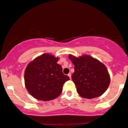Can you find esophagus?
Wrapping results in <instances>:
<instances>
[{
  "instance_id": "esophagus-1",
  "label": "esophagus",
  "mask_w": 128,
  "mask_h": 128,
  "mask_svg": "<svg viewBox=\"0 0 128 128\" xmlns=\"http://www.w3.org/2000/svg\"><path fill=\"white\" fill-rule=\"evenodd\" d=\"M68 76H69V78H70V79H71V76H72L71 73H69L68 74Z\"/></svg>"
}]
</instances>
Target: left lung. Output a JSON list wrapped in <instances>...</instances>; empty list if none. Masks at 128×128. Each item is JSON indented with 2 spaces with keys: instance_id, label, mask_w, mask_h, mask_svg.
<instances>
[{
  "instance_id": "1",
  "label": "left lung",
  "mask_w": 128,
  "mask_h": 128,
  "mask_svg": "<svg viewBox=\"0 0 128 128\" xmlns=\"http://www.w3.org/2000/svg\"><path fill=\"white\" fill-rule=\"evenodd\" d=\"M74 66L72 79L79 96L93 99L104 93L110 84V76L106 66L96 58L88 55L78 57L68 55Z\"/></svg>"
}]
</instances>
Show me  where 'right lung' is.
I'll use <instances>...</instances> for the list:
<instances>
[{"instance_id": "obj_1", "label": "right lung", "mask_w": 128, "mask_h": 128, "mask_svg": "<svg viewBox=\"0 0 128 128\" xmlns=\"http://www.w3.org/2000/svg\"><path fill=\"white\" fill-rule=\"evenodd\" d=\"M59 58L48 54L38 56L28 64L24 71V84L28 92L34 98L49 101L58 98L68 76L62 73Z\"/></svg>"}]
</instances>
